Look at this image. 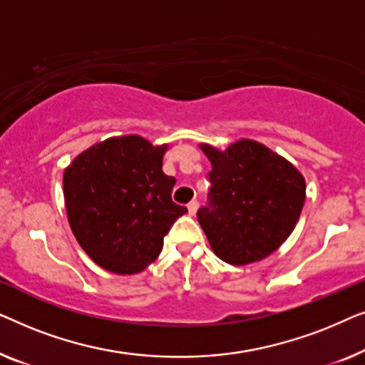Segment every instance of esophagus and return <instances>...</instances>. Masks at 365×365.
Masks as SVG:
<instances>
[{"label":"esophagus","instance_id":"esophagus-1","mask_svg":"<svg viewBox=\"0 0 365 365\" xmlns=\"http://www.w3.org/2000/svg\"><path fill=\"white\" fill-rule=\"evenodd\" d=\"M197 206H199L197 201H191L187 204V212L191 214V216H194V214H196V211H197Z\"/></svg>","mask_w":365,"mask_h":365}]
</instances>
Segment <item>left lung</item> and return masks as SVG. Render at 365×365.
<instances>
[{
	"label": "left lung",
	"mask_w": 365,
	"mask_h": 365,
	"mask_svg": "<svg viewBox=\"0 0 365 365\" xmlns=\"http://www.w3.org/2000/svg\"><path fill=\"white\" fill-rule=\"evenodd\" d=\"M211 161V191L197 221L214 254L232 266L261 261L296 227L306 201L304 176L287 159L251 139L226 151L201 144Z\"/></svg>",
	"instance_id": "1"
}]
</instances>
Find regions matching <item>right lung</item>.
I'll use <instances>...</instances> for the list:
<instances>
[{
    "instance_id": "right-lung-1",
    "label": "right lung",
    "mask_w": 365,
    "mask_h": 365,
    "mask_svg": "<svg viewBox=\"0 0 365 365\" xmlns=\"http://www.w3.org/2000/svg\"><path fill=\"white\" fill-rule=\"evenodd\" d=\"M168 144L136 134L94 144L64 169L63 192L71 231L98 266L136 274L163 251L164 236L187 212L173 202L176 179L163 173Z\"/></svg>"
}]
</instances>
